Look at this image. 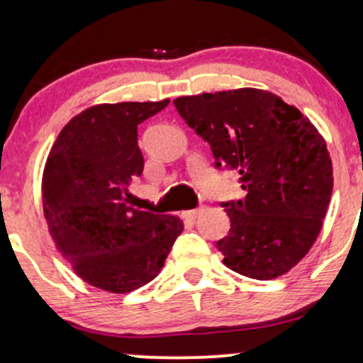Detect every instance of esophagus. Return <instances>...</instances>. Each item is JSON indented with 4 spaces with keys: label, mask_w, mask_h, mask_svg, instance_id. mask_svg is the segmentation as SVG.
I'll return each instance as SVG.
<instances>
[{
    "label": "esophagus",
    "mask_w": 363,
    "mask_h": 363,
    "mask_svg": "<svg viewBox=\"0 0 363 363\" xmlns=\"http://www.w3.org/2000/svg\"><path fill=\"white\" fill-rule=\"evenodd\" d=\"M199 213H201V210H199V208H196V210H186V211H182V218L193 222V220L198 218Z\"/></svg>",
    "instance_id": "obj_1"
}]
</instances>
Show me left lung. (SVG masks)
I'll use <instances>...</instances> for the list:
<instances>
[{"label": "left lung", "mask_w": 363, "mask_h": 363, "mask_svg": "<svg viewBox=\"0 0 363 363\" xmlns=\"http://www.w3.org/2000/svg\"><path fill=\"white\" fill-rule=\"evenodd\" d=\"M174 106L208 141L216 167L237 170L247 196L222 203L230 232L216 242L232 272L273 280L318 239L333 193L326 141L309 118L268 90L179 97Z\"/></svg>", "instance_id": "left-lung-1"}]
</instances>
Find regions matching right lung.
Listing matches in <instances>:
<instances>
[{
	"label": "right lung",
	"instance_id": "1",
	"mask_svg": "<svg viewBox=\"0 0 363 363\" xmlns=\"http://www.w3.org/2000/svg\"><path fill=\"white\" fill-rule=\"evenodd\" d=\"M99 104L61 129L43 174L49 232L73 272L91 286L129 294L160 273L184 223L128 205L143 172L138 124L169 106Z\"/></svg>",
	"mask_w": 363,
	"mask_h": 363
}]
</instances>
